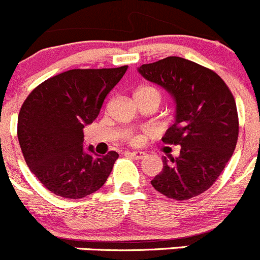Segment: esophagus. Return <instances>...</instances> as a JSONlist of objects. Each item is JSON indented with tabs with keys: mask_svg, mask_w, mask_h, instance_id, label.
<instances>
[{
	"mask_svg": "<svg viewBox=\"0 0 260 260\" xmlns=\"http://www.w3.org/2000/svg\"><path fill=\"white\" fill-rule=\"evenodd\" d=\"M128 155H131V156L135 157V159H144V157L146 156V154H145L144 151H129Z\"/></svg>",
	"mask_w": 260,
	"mask_h": 260,
	"instance_id": "34e87169",
	"label": "esophagus"
}]
</instances>
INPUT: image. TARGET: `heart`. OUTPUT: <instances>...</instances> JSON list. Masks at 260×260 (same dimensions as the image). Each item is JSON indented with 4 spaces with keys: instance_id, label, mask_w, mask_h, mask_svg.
<instances>
[{
    "instance_id": "heart-1",
    "label": "heart",
    "mask_w": 260,
    "mask_h": 260,
    "mask_svg": "<svg viewBox=\"0 0 260 260\" xmlns=\"http://www.w3.org/2000/svg\"><path fill=\"white\" fill-rule=\"evenodd\" d=\"M142 92H149V93L155 94V96H156L157 99H159V101H160L159 92H157L155 88H152V87H149V86L140 87V88H138L137 91L135 92V94L136 93H142ZM129 142H131V144H138V142H140V138H138L137 136H129Z\"/></svg>"
}]
</instances>
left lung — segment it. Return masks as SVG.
<instances>
[{
  "label": "left lung",
  "instance_id": "1",
  "mask_svg": "<svg viewBox=\"0 0 260 260\" xmlns=\"http://www.w3.org/2000/svg\"><path fill=\"white\" fill-rule=\"evenodd\" d=\"M137 70L176 104L174 123L161 140L179 145L181 151L177 157L163 156L152 187L174 200L200 195L217 181L236 147L239 116L231 91L217 73L178 56Z\"/></svg>",
  "mask_w": 260,
  "mask_h": 260
}]
</instances>
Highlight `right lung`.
<instances>
[{"label": "right lung", "instance_id": "obj_1", "mask_svg": "<svg viewBox=\"0 0 260 260\" xmlns=\"http://www.w3.org/2000/svg\"><path fill=\"white\" fill-rule=\"evenodd\" d=\"M127 68L68 70L41 83L24 101L18 118L20 149L31 173L55 195L84 198L108 179L118 152L84 149L83 128L97 118Z\"/></svg>", "mask_w": 260, "mask_h": 260}]
</instances>
